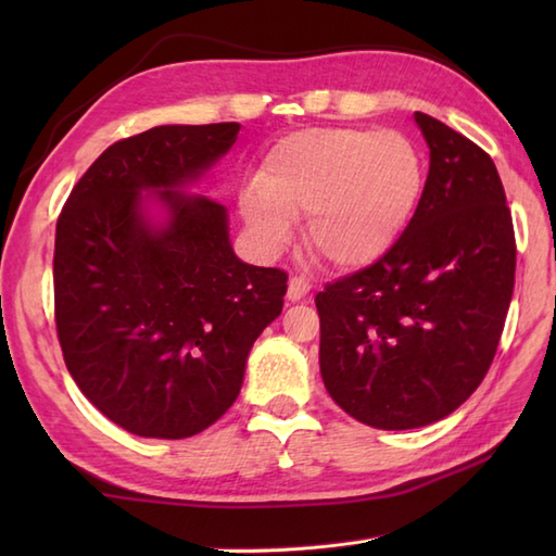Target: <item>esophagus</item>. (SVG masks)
<instances>
[{"label":"esophagus","instance_id":"esophagus-1","mask_svg":"<svg viewBox=\"0 0 556 556\" xmlns=\"http://www.w3.org/2000/svg\"><path fill=\"white\" fill-rule=\"evenodd\" d=\"M311 293V279L305 277H291L289 279V301H301Z\"/></svg>","mask_w":556,"mask_h":556}]
</instances>
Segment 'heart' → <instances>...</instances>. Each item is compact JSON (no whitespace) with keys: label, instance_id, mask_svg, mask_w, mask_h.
I'll return each instance as SVG.
<instances>
[{"label":"heart","instance_id":"1","mask_svg":"<svg viewBox=\"0 0 556 556\" xmlns=\"http://www.w3.org/2000/svg\"><path fill=\"white\" fill-rule=\"evenodd\" d=\"M422 188L416 146L396 131L311 128L271 148L239 210L255 243L285 248L305 217L311 251L334 267L380 257L406 227Z\"/></svg>","mask_w":556,"mask_h":556}]
</instances>
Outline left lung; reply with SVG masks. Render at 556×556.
Wrapping results in <instances>:
<instances>
[{"mask_svg": "<svg viewBox=\"0 0 556 556\" xmlns=\"http://www.w3.org/2000/svg\"><path fill=\"white\" fill-rule=\"evenodd\" d=\"M430 172L408 227L372 265L315 296L329 396L377 430L442 420L488 375L516 271L511 210L492 157L416 112Z\"/></svg>", "mask_w": 556, "mask_h": 556, "instance_id": "obj_1", "label": "left lung"}]
</instances>
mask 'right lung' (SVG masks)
Listing matches in <instances>:
<instances>
[{
    "instance_id": "1",
    "label": "right lung",
    "mask_w": 556,
    "mask_h": 556,
    "mask_svg": "<svg viewBox=\"0 0 556 556\" xmlns=\"http://www.w3.org/2000/svg\"><path fill=\"white\" fill-rule=\"evenodd\" d=\"M239 124L155 126L116 140L56 219L54 320L74 382L138 437L184 440L236 401L245 358L285 308L289 275L233 255L227 210L179 188L210 169ZM140 190L170 207L142 219Z\"/></svg>"
}]
</instances>
